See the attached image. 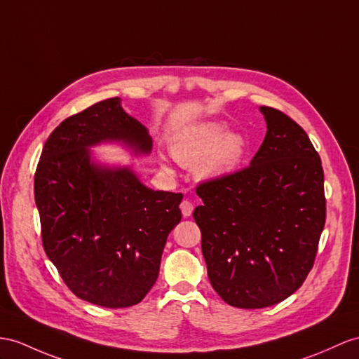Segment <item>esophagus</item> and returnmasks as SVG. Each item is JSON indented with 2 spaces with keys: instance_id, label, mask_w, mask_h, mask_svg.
<instances>
[{
  "instance_id": "obj_1",
  "label": "esophagus",
  "mask_w": 359,
  "mask_h": 359,
  "mask_svg": "<svg viewBox=\"0 0 359 359\" xmlns=\"http://www.w3.org/2000/svg\"><path fill=\"white\" fill-rule=\"evenodd\" d=\"M180 208H181V213L184 217H189L191 213H194V204H191V201H189V199H182Z\"/></svg>"
}]
</instances>
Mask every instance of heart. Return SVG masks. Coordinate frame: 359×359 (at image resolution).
Instances as JSON below:
<instances>
[{"label":"heart","mask_w":359,"mask_h":359,"mask_svg":"<svg viewBox=\"0 0 359 359\" xmlns=\"http://www.w3.org/2000/svg\"><path fill=\"white\" fill-rule=\"evenodd\" d=\"M172 154L186 168L198 164L201 178H217L239 168L245 155V140L238 134L226 135L224 123L210 121L175 140Z\"/></svg>","instance_id":"b5f03b06"}]
</instances>
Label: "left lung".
Returning <instances> with one entry per match:
<instances>
[{"mask_svg":"<svg viewBox=\"0 0 359 359\" xmlns=\"http://www.w3.org/2000/svg\"><path fill=\"white\" fill-rule=\"evenodd\" d=\"M266 135L248 165L201 181L194 212L208 278L234 308L283 302L308 277L326 222L325 173L304 129L262 107Z\"/></svg>","mask_w":359,"mask_h":359,"instance_id":"1","label":"left lung"}]
</instances>
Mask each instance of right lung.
<instances>
[{
    "instance_id": "add662e5",
    "label": "right lung",
    "mask_w": 359,
    "mask_h": 359,
    "mask_svg": "<svg viewBox=\"0 0 359 359\" xmlns=\"http://www.w3.org/2000/svg\"><path fill=\"white\" fill-rule=\"evenodd\" d=\"M104 140H123L138 152L152 147L118 97L94 103L47 138L34 201L42 247L68 290L103 308H129L158 278L165 241L181 221L182 194L147 189L129 169L91 164L88 147Z\"/></svg>"
}]
</instances>
